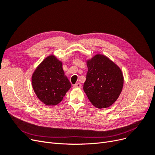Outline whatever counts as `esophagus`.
<instances>
[{"label": "esophagus", "mask_w": 155, "mask_h": 155, "mask_svg": "<svg viewBox=\"0 0 155 155\" xmlns=\"http://www.w3.org/2000/svg\"><path fill=\"white\" fill-rule=\"evenodd\" d=\"M74 88H81V84L79 83H77L74 85Z\"/></svg>", "instance_id": "1"}]
</instances>
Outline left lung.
<instances>
[{
    "mask_svg": "<svg viewBox=\"0 0 155 155\" xmlns=\"http://www.w3.org/2000/svg\"><path fill=\"white\" fill-rule=\"evenodd\" d=\"M88 71L83 90L92 104L99 109L110 107L122 91L120 68L106 56L97 54L87 61Z\"/></svg>",
    "mask_w": 155,
    "mask_h": 155,
    "instance_id": "1",
    "label": "left lung"
}]
</instances>
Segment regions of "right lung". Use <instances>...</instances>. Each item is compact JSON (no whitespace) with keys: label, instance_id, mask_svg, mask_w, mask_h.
Instances as JSON below:
<instances>
[{"label":"right lung","instance_id":"add662e5","mask_svg":"<svg viewBox=\"0 0 155 155\" xmlns=\"http://www.w3.org/2000/svg\"><path fill=\"white\" fill-rule=\"evenodd\" d=\"M31 82L35 94L46 105H58L71 87L64 74L62 62L52 55L46 58L36 68Z\"/></svg>","mask_w":155,"mask_h":155}]
</instances>
